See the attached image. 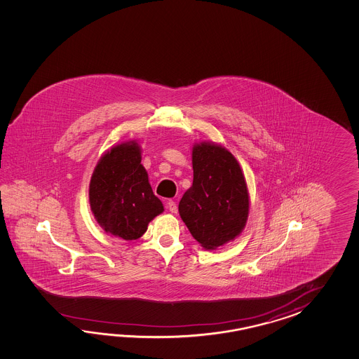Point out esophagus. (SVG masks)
<instances>
[{
  "label": "esophagus",
  "instance_id": "1",
  "mask_svg": "<svg viewBox=\"0 0 359 359\" xmlns=\"http://www.w3.org/2000/svg\"><path fill=\"white\" fill-rule=\"evenodd\" d=\"M167 208H168L169 212H172V213H177V210H178L176 201H173V200H169L167 203Z\"/></svg>",
  "mask_w": 359,
  "mask_h": 359
}]
</instances>
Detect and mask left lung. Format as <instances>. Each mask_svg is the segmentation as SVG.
I'll use <instances>...</instances> for the list:
<instances>
[{
    "instance_id": "8db88e82",
    "label": "left lung",
    "mask_w": 359,
    "mask_h": 359,
    "mask_svg": "<svg viewBox=\"0 0 359 359\" xmlns=\"http://www.w3.org/2000/svg\"><path fill=\"white\" fill-rule=\"evenodd\" d=\"M194 181L183 194L178 212L194 238L213 250L244 229L249 192L235 156L221 145L201 142L192 147Z\"/></svg>"
}]
</instances>
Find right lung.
<instances>
[{"instance_id": "1", "label": "right lung", "mask_w": 359, "mask_h": 359, "mask_svg": "<svg viewBox=\"0 0 359 359\" xmlns=\"http://www.w3.org/2000/svg\"><path fill=\"white\" fill-rule=\"evenodd\" d=\"M90 205L104 231L123 240H137L163 213L136 141L114 146L100 159L90 182Z\"/></svg>"}]
</instances>
